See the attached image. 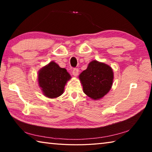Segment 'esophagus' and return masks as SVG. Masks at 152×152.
<instances>
[{"instance_id":"34e87169","label":"esophagus","mask_w":152,"mask_h":152,"mask_svg":"<svg viewBox=\"0 0 152 152\" xmlns=\"http://www.w3.org/2000/svg\"><path fill=\"white\" fill-rule=\"evenodd\" d=\"M78 72H79V70H78V68H74V69H73V70H72V74H73V76H77L78 75Z\"/></svg>"}]
</instances>
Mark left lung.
<instances>
[{
	"label": "left lung",
	"instance_id": "left-lung-1",
	"mask_svg": "<svg viewBox=\"0 0 152 152\" xmlns=\"http://www.w3.org/2000/svg\"><path fill=\"white\" fill-rule=\"evenodd\" d=\"M83 91L94 100H99L106 95L111 88L113 72L104 63L93 60L89 63L86 70L79 75Z\"/></svg>",
	"mask_w": 152,
	"mask_h": 152
}]
</instances>
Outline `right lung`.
<instances>
[{"label":"right lung","instance_id":"obj_1","mask_svg":"<svg viewBox=\"0 0 152 152\" xmlns=\"http://www.w3.org/2000/svg\"><path fill=\"white\" fill-rule=\"evenodd\" d=\"M71 76L65 68H60L54 61L43 67L38 72V82L43 94L54 99L63 94L66 82Z\"/></svg>","mask_w":152,"mask_h":152}]
</instances>
